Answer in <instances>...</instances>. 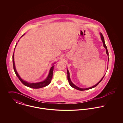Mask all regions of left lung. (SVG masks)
Segmentation results:
<instances>
[{
	"instance_id": "left-lung-1",
	"label": "left lung",
	"mask_w": 123,
	"mask_h": 123,
	"mask_svg": "<svg viewBox=\"0 0 123 123\" xmlns=\"http://www.w3.org/2000/svg\"><path fill=\"white\" fill-rule=\"evenodd\" d=\"M100 36H101V40H102V42H103V45H104V47H105V49H106V54H107V55H108V51H107V47H106V45H105V40H104V37H103V36L102 35V34H101V33H100ZM108 60H109V58H108ZM67 74H68V81H69V84H70V86L71 87H72V88H75V89H78V90H80V91H83V90H88V89H91V88H95V87H96L101 81H102V80H103V79L104 78V76H105V75L103 77V78L101 79V80L98 83H97L95 85H94V86H92V87H90V88H79V87H78L77 86H76V85H75L72 82H71V80H70V73H69V70H67Z\"/></svg>"
}]
</instances>
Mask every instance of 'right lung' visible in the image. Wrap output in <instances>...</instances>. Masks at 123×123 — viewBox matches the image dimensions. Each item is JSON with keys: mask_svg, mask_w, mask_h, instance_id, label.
<instances>
[{"mask_svg": "<svg viewBox=\"0 0 123 123\" xmlns=\"http://www.w3.org/2000/svg\"><path fill=\"white\" fill-rule=\"evenodd\" d=\"M24 35H22L21 37H22ZM17 45V43H16L15 48H16ZM15 49H14V51H15ZM13 63L14 70L15 71V72L16 75L17 76L18 78L19 79V80L21 81V82L24 85H25L27 87H28L29 88H43V87H44L48 85L51 82V80H52V79L53 78V68H54V65H53L55 63H54L53 64L52 67L51 68V69L50 70V71H49V73L48 76L47 77V78L44 81L40 82H37V83H28V82L23 80L20 78V77L18 75V74L16 70V67H15V62H14V52L13 53Z\"/></svg>", "mask_w": 123, "mask_h": 123, "instance_id": "obj_1", "label": "right lung"}]
</instances>
